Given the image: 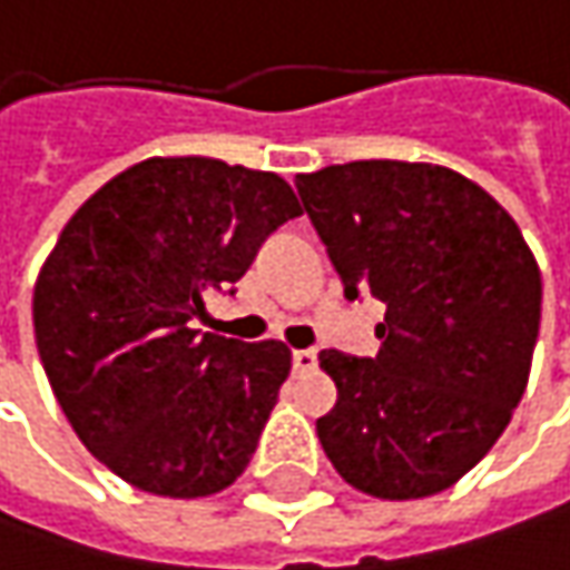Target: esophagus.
Listing matches in <instances>:
<instances>
[{
    "label": "esophagus",
    "instance_id": "esophagus-1",
    "mask_svg": "<svg viewBox=\"0 0 570 570\" xmlns=\"http://www.w3.org/2000/svg\"><path fill=\"white\" fill-rule=\"evenodd\" d=\"M318 364V354L313 348H299V352H293V367L299 371V374H306V371H316Z\"/></svg>",
    "mask_w": 570,
    "mask_h": 570
}]
</instances>
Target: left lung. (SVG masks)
Instances as JSON below:
<instances>
[{
    "label": "left lung",
    "instance_id": "8db88e82",
    "mask_svg": "<svg viewBox=\"0 0 570 570\" xmlns=\"http://www.w3.org/2000/svg\"><path fill=\"white\" fill-rule=\"evenodd\" d=\"M296 189L345 296L386 306L377 357L318 354L338 386L318 442L361 493L432 497L493 449L522 400L539 264L513 216L439 164H332Z\"/></svg>",
    "mask_w": 570,
    "mask_h": 570
}]
</instances>
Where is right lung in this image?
<instances>
[{
  "instance_id": "1",
  "label": "right lung",
  "mask_w": 570,
  "mask_h": 570,
  "mask_svg": "<svg viewBox=\"0 0 570 570\" xmlns=\"http://www.w3.org/2000/svg\"><path fill=\"white\" fill-rule=\"evenodd\" d=\"M303 213L284 177L213 157H148L63 225L35 284V338L53 396L92 458L157 497L242 478L281 384L284 342L193 328L206 296Z\"/></svg>"
}]
</instances>
